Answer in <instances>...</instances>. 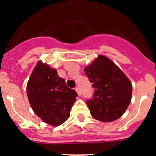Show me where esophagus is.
Listing matches in <instances>:
<instances>
[{"instance_id":"esophagus-1","label":"esophagus","mask_w":156,"mask_h":156,"mask_svg":"<svg viewBox=\"0 0 156 156\" xmlns=\"http://www.w3.org/2000/svg\"><path fill=\"white\" fill-rule=\"evenodd\" d=\"M75 90H76V92L78 93V96H81V94H82V92H81L80 88H79V87H78V86H77V87H76V88H75Z\"/></svg>"}]
</instances>
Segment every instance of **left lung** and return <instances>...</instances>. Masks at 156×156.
I'll return each mask as SVG.
<instances>
[{
    "instance_id": "8db88e82",
    "label": "left lung",
    "mask_w": 156,
    "mask_h": 156,
    "mask_svg": "<svg viewBox=\"0 0 156 156\" xmlns=\"http://www.w3.org/2000/svg\"><path fill=\"white\" fill-rule=\"evenodd\" d=\"M85 73L94 89L93 98L86 101L93 117L103 122L120 118L132 99L133 86L129 78L104 55L86 66Z\"/></svg>"
}]
</instances>
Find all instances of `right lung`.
I'll list each match as a JSON object with an SVG mask.
<instances>
[{"label": "right lung", "mask_w": 156, "mask_h": 156, "mask_svg": "<svg viewBox=\"0 0 156 156\" xmlns=\"http://www.w3.org/2000/svg\"><path fill=\"white\" fill-rule=\"evenodd\" d=\"M27 94L34 112L52 126L62 125L69 118L78 94L68 88L55 69L38 62L27 85Z\"/></svg>", "instance_id": "add662e5"}]
</instances>
